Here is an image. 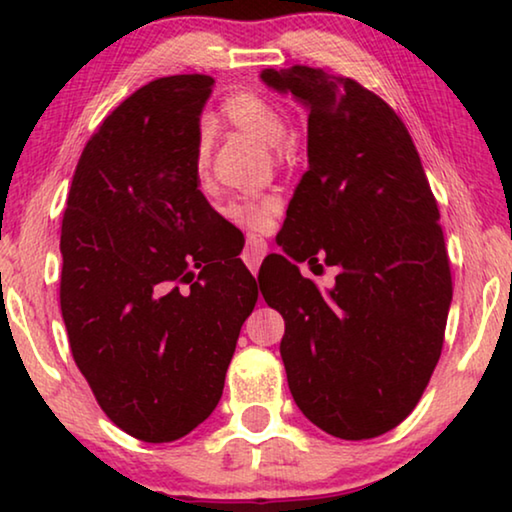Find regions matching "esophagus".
<instances>
[{
	"label": "esophagus",
	"mask_w": 512,
	"mask_h": 512,
	"mask_svg": "<svg viewBox=\"0 0 512 512\" xmlns=\"http://www.w3.org/2000/svg\"><path fill=\"white\" fill-rule=\"evenodd\" d=\"M266 253H268V246L262 237H248L246 250H244V262L250 271H253V275H257L259 264H262Z\"/></svg>",
	"instance_id": "esophagus-1"
}]
</instances>
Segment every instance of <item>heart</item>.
<instances>
[{"label": "heart", "mask_w": 512, "mask_h": 512, "mask_svg": "<svg viewBox=\"0 0 512 512\" xmlns=\"http://www.w3.org/2000/svg\"><path fill=\"white\" fill-rule=\"evenodd\" d=\"M223 110L225 115L230 117L232 124L253 133L257 140H262L268 146H280L284 135H287V124H284L280 110H277L271 101L259 97V94H232V97L225 99ZM207 158H210V135H207V131H201L196 144L198 167L203 169L207 164ZM275 210V196H241L225 207V216L239 225H248V228H264Z\"/></svg>", "instance_id": "b5f03b06"}]
</instances>
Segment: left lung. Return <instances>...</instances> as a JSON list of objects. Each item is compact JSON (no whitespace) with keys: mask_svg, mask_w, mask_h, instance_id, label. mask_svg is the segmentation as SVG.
Returning a JSON list of instances; mask_svg holds the SVG:
<instances>
[{"mask_svg":"<svg viewBox=\"0 0 512 512\" xmlns=\"http://www.w3.org/2000/svg\"><path fill=\"white\" fill-rule=\"evenodd\" d=\"M268 88L309 110L307 162L277 235L287 255L259 268L284 318L280 354L293 400L345 440L397 427L443 350L452 275L420 155L395 110L325 69H264ZM340 268L325 294L290 262Z\"/></svg>","mask_w":512,"mask_h":512,"instance_id":"1","label":"left lung"}]
</instances>
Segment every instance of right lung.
<instances>
[{
  "label": "right lung",
  "instance_id": "1",
  "mask_svg": "<svg viewBox=\"0 0 512 512\" xmlns=\"http://www.w3.org/2000/svg\"><path fill=\"white\" fill-rule=\"evenodd\" d=\"M212 88L205 74L164 76L112 110L76 164L63 216L69 348L103 413L144 443L210 418L257 302L241 259L219 257L216 212L198 189Z\"/></svg>",
  "mask_w": 512,
  "mask_h": 512
}]
</instances>
